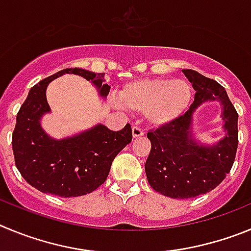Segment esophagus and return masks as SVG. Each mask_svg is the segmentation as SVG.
<instances>
[{"instance_id":"34e87169","label":"esophagus","mask_w":251,"mask_h":251,"mask_svg":"<svg viewBox=\"0 0 251 251\" xmlns=\"http://www.w3.org/2000/svg\"><path fill=\"white\" fill-rule=\"evenodd\" d=\"M141 136H144V130L136 125L132 126V137H134V139H137V137Z\"/></svg>"}]
</instances>
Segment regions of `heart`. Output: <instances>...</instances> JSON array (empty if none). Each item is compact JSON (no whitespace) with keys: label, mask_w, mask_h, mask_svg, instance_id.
Returning a JSON list of instances; mask_svg holds the SVG:
<instances>
[{"label":"heart","mask_w":251,"mask_h":251,"mask_svg":"<svg viewBox=\"0 0 251 251\" xmlns=\"http://www.w3.org/2000/svg\"><path fill=\"white\" fill-rule=\"evenodd\" d=\"M193 99V87L185 78H142L124 86L119 100L126 109L144 112L150 125L165 126L185 114Z\"/></svg>","instance_id":"obj_1"}]
</instances>
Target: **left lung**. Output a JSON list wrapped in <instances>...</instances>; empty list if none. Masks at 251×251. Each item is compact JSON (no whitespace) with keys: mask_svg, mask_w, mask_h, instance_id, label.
I'll return each mask as SVG.
<instances>
[{"mask_svg":"<svg viewBox=\"0 0 251 251\" xmlns=\"http://www.w3.org/2000/svg\"><path fill=\"white\" fill-rule=\"evenodd\" d=\"M196 91L195 100L177 120L148 132L151 151L145 164L153 190L173 199H190L214 190L230 173L238 149V112L225 89L194 70H182ZM219 100L226 136L213 146L193 137V112L205 102Z\"/></svg>","mask_w":251,"mask_h":251,"instance_id":"obj_1","label":"left lung"}]
</instances>
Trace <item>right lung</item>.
I'll return each mask as SVG.
<instances>
[{"label":"right lung","instance_id":"obj_1","mask_svg":"<svg viewBox=\"0 0 251 251\" xmlns=\"http://www.w3.org/2000/svg\"><path fill=\"white\" fill-rule=\"evenodd\" d=\"M74 74L91 81L101 98H107L110 86L105 74L83 69H65L44 78L28 92L17 114L12 134L15 164L22 177L45 194L75 198L96 190L105 182L116 155L130 144V124L111 131L98 124L86 131L65 139H53L41 126L45 114L51 112L46 89L55 78Z\"/></svg>","mask_w":251,"mask_h":251}]
</instances>
